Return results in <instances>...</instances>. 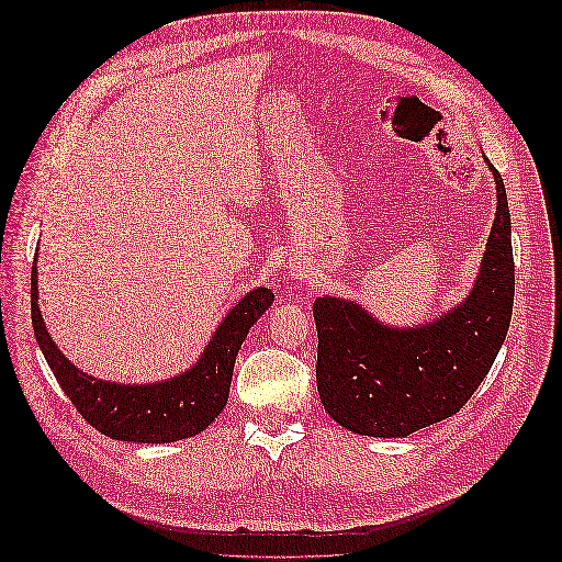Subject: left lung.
Masks as SVG:
<instances>
[{
    "instance_id": "left-lung-1",
    "label": "left lung",
    "mask_w": 562,
    "mask_h": 562,
    "mask_svg": "<svg viewBox=\"0 0 562 562\" xmlns=\"http://www.w3.org/2000/svg\"><path fill=\"white\" fill-rule=\"evenodd\" d=\"M490 171L497 217L479 281L457 310L422 328L394 330L353 302H314L318 396L345 429L401 438L431 427L462 411L495 363L512 323L516 269L504 180L492 164Z\"/></svg>"
}]
</instances>
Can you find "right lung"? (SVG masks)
<instances>
[{"mask_svg":"<svg viewBox=\"0 0 562 562\" xmlns=\"http://www.w3.org/2000/svg\"><path fill=\"white\" fill-rule=\"evenodd\" d=\"M32 328L60 389L91 427L116 440L133 443H173L196 436L223 413L232 372L250 326L274 302L269 288H255L220 323L206 351L184 375L155 384H112L75 368L46 333L37 307V265L30 283Z\"/></svg>","mask_w":562,"mask_h":562,"instance_id":"add662e5","label":"right lung"}]
</instances>
